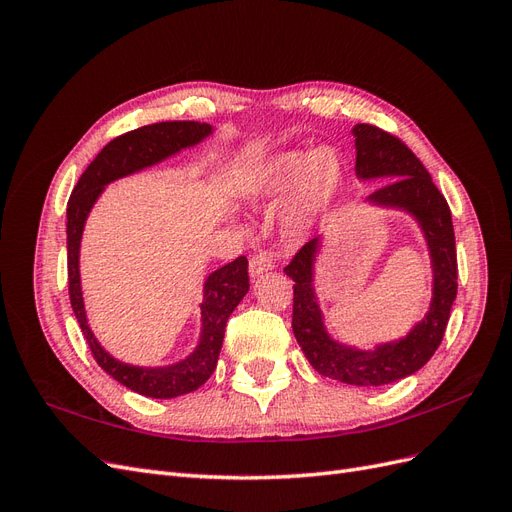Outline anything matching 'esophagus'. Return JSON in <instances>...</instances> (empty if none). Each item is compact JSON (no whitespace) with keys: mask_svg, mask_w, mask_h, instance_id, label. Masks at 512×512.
I'll return each instance as SVG.
<instances>
[{"mask_svg":"<svg viewBox=\"0 0 512 512\" xmlns=\"http://www.w3.org/2000/svg\"><path fill=\"white\" fill-rule=\"evenodd\" d=\"M273 267H275L273 258H271L269 254H265V252L254 254V256L250 258V273H252V277H258V275H262V273H267V271H271Z\"/></svg>","mask_w":512,"mask_h":512,"instance_id":"obj_1","label":"esophagus"}]
</instances>
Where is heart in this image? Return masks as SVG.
I'll return each instance as SVG.
<instances>
[{
  "label": "heart",
  "mask_w": 512,
  "mask_h": 512,
  "mask_svg": "<svg viewBox=\"0 0 512 512\" xmlns=\"http://www.w3.org/2000/svg\"><path fill=\"white\" fill-rule=\"evenodd\" d=\"M344 181L342 160L331 147L307 151H282L269 158L247 179L245 192L250 198H273L290 192L284 205V224L290 232L303 235L339 194Z\"/></svg>",
  "instance_id": "obj_1"
}]
</instances>
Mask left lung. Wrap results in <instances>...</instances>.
<instances>
[{"instance_id":"obj_1","label":"left lung","mask_w":512,"mask_h":512,"mask_svg":"<svg viewBox=\"0 0 512 512\" xmlns=\"http://www.w3.org/2000/svg\"><path fill=\"white\" fill-rule=\"evenodd\" d=\"M356 147V177L391 179L367 203L410 213L423 230L433 269V297L425 318L395 342L378 344L374 350H359L339 344L324 327V318L314 290V262L322 237L307 241L294 254L284 273L294 282L292 333L318 374L354 384L382 386L397 382L421 369L438 350L451 307L457 297V250L455 230L446 198L431 181L423 162L399 141L369 123L352 128Z\"/></svg>"}]
</instances>
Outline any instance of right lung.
Listing matches in <instances>:
<instances>
[{"label": "right lung", "instance_id": "obj_1", "mask_svg": "<svg viewBox=\"0 0 512 512\" xmlns=\"http://www.w3.org/2000/svg\"><path fill=\"white\" fill-rule=\"evenodd\" d=\"M213 132L209 123L200 121H162L126 132L108 143L96 160L87 166L79 183L74 185L68 200V290L74 316L81 324V331L91 348L98 365L130 391L153 397L173 399L203 386L215 365L224 342V329L230 314L250 290V275H247V258L239 256L222 269L213 271L203 288V303H200V339L198 346L183 361L164 367H138L117 361L108 354L96 335L91 333L79 273L81 237L91 207L111 181L128 177L138 170L160 164L162 160L175 156L181 149L198 145Z\"/></svg>", "mask_w": 512, "mask_h": 512}]
</instances>
